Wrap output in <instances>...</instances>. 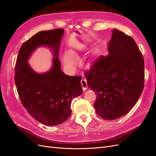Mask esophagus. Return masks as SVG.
Returning a JSON list of instances; mask_svg holds the SVG:
<instances>
[{"label": "esophagus", "mask_w": 156, "mask_h": 156, "mask_svg": "<svg viewBox=\"0 0 156 156\" xmlns=\"http://www.w3.org/2000/svg\"><path fill=\"white\" fill-rule=\"evenodd\" d=\"M81 86L83 88V90H86L88 87V84H87V81L86 79H82L81 81Z\"/></svg>", "instance_id": "1"}]
</instances>
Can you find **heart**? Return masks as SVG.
Returning a JSON list of instances; mask_svg holds the SVG:
<instances>
[{"label":"heart","mask_w":156,"mask_h":156,"mask_svg":"<svg viewBox=\"0 0 156 156\" xmlns=\"http://www.w3.org/2000/svg\"><path fill=\"white\" fill-rule=\"evenodd\" d=\"M78 58L77 52L73 49H70L69 53L66 52L63 55V62L67 67L69 68H74L76 66V61L75 59Z\"/></svg>","instance_id":"1"}]
</instances>
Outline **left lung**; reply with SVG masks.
I'll use <instances>...</instances> for the list:
<instances>
[{"instance_id": "1", "label": "left lung", "mask_w": 156, "mask_h": 156, "mask_svg": "<svg viewBox=\"0 0 156 156\" xmlns=\"http://www.w3.org/2000/svg\"><path fill=\"white\" fill-rule=\"evenodd\" d=\"M108 55H100L84 72L89 88L97 96L94 106L103 119L126 115L144 88V64L133 37L116 29L108 43Z\"/></svg>"}]
</instances>
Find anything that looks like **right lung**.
<instances>
[{"label": "right lung", "instance_id": "right-lung-1", "mask_svg": "<svg viewBox=\"0 0 156 156\" xmlns=\"http://www.w3.org/2000/svg\"><path fill=\"white\" fill-rule=\"evenodd\" d=\"M64 29L37 32L19 51L15 68V83L23 105L37 121L46 126L63 123L69 117L73 99L83 93L81 76L66 75L60 68L58 52ZM45 46L53 51L52 68L37 73L27 63L37 47Z\"/></svg>", "mask_w": 156, "mask_h": 156}]
</instances>
